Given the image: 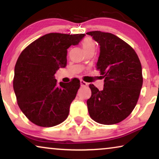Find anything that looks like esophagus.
<instances>
[{"label": "esophagus", "mask_w": 159, "mask_h": 159, "mask_svg": "<svg viewBox=\"0 0 159 159\" xmlns=\"http://www.w3.org/2000/svg\"><path fill=\"white\" fill-rule=\"evenodd\" d=\"M80 84H81L82 87H85V86H88V84L84 81H83V80H80Z\"/></svg>", "instance_id": "esophagus-1"}]
</instances>
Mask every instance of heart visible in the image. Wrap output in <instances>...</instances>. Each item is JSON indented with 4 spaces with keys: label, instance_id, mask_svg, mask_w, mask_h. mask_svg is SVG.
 <instances>
[{
    "label": "heart",
    "instance_id": "b5f03b06",
    "mask_svg": "<svg viewBox=\"0 0 159 159\" xmlns=\"http://www.w3.org/2000/svg\"><path fill=\"white\" fill-rule=\"evenodd\" d=\"M82 46L83 48L84 51H86L89 48H95V43L92 39L90 38H84L82 42Z\"/></svg>",
    "mask_w": 159,
    "mask_h": 159
}]
</instances>
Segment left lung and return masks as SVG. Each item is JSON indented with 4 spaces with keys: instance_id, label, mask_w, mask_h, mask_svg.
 Listing matches in <instances>:
<instances>
[{
    "instance_id": "obj_1",
    "label": "left lung",
    "mask_w": 159,
    "mask_h": 159,
    "mask_svg": "<svg viewBox=\"0 0 159 159\" xmlns=\"http://www.w3.org/2000/svg\"><path fill=\"white\" fill-rule=\"evenodd\" d=\"M100 45L97 69L104 79L103 89L90 84L87 101L91 118L102 125H114L127 118L135 107L143 85L142 66L132 48L111 33L87 32Z\"/></svg>"
}]
</instances>
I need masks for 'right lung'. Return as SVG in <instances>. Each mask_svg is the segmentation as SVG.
Listing matches in <instances>:
<instances>
[{
    "label": "right lung",
    "mask_w": 159,
    "mask_h": 159,
    "mask_svg": "<svg viewBox=\"0 0 159 159\" xmlns=\"http://www.w3.org/2000/svg\"><path fill=\"white\" fill-rule=\"evenodd\" d=\"M84 36L46 34L28 45L19 56L13 86L19 107L34 125L53 127L68 116L80 80L58 84L54 75L66 66L67 49L79 44Z\"/></svg>",
    "instance_id": "obj_1"
}]
</instances>
